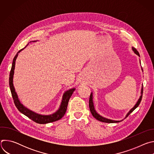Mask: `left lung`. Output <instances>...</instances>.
I'll use <instances>...</instances> for the list:
<instances>
[{
  "label": "left lung",
  "instance_id": "obj_1",
  "mask_svg": "<svg viewBox=\"0 0 154 154\" xmlns=\"http://www.w3.org/2000/svg\"><path fill=\"white\" fill-rule=\"evenodd\" d=\"M131 49H132V51L134 52V53L135 54H137L138 56L140 57V54H139V52L137 51V50L134 48V47L131 48ZM140 63L141 64V61L140 60ZM141 70L143 72V69H142V67H141ZM143 86H142V88H141V95L138 99V100H137V102H136L135 105L131 108L129 112L127 113V115H125V117L124 118V119H125L131 112H132L134 109L135 108H137L138 105H140L141 101V99H142V96H143ZM89 107H90V112L92 114V115L98 121H101V122H106V123H117V122H119L120 121H122L123 119L121 120V121H115V120H112V119H108V118H104L102 116H100L95 109V108H94V102H93V92H91V95H90V100H89Z\"/></svg>",
  "mask_w": 154,
  "mask_h": 154
}]
</instances>
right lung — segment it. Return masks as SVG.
Here are the masks:
<instances>
[{
    "mask_svg": "<svg viewBox=\"0 0 154 154\" xmlns=\"http://www.w3.org/2000/svg\"><path fill=\"white\" fill-rule=\"evenodd\" d=\"M37 41H32V42H35ZM32 42V41H30ZM29 45V43H28ZM28 45L23 49H22L20 50L15 55L14 58H13V63H12V66L11 69L10 71V78H9V85H10V90L11 93L12 94V97L14 102V104L17 108L18 110L21 113L31 119L32 121H35L36 123L38 124H48L50 122H52L56 121H58L61 118H63V116L64 115L66 112L67 109V106L68 104L69 100L72 96L73 92L75 90V88H71L67 91H66L62 96V99L61 102L60 103V105L58 108L57 110L50 115H41L37 113L36 112H34L32 110H30V109L27 108L26 106H24L23 103H22L18 97V96L17 94V93L16 92L14 86L13 85V77H14V69H15V64H16V60L17 59V57L18 56V54L19 52H20L24 50L27 46Z\"/></svg>",
    "mask_w": 154,
    "mask_h": 154,
    "instance_id": "right-lung-1",
    "label": "right lung"
}]
</instances>
